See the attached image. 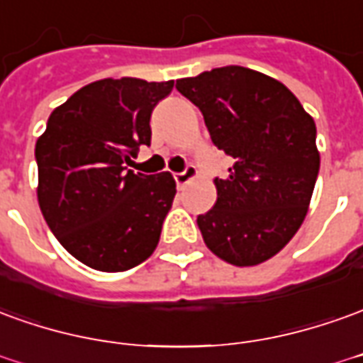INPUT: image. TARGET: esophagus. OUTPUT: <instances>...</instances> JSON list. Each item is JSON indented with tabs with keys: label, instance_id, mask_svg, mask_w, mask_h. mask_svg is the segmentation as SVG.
Wrapping results in <instances>:
<instances>
[{
	"label": "esophagus",
	"instance_id": "1",
	"mask_svg": "<svg viewBox=\"0 0 363 363\" xmlns=\"http://www.w3.org/2000/svg\"><path fill=\"white\" fill-rule=\"evenodd\" d=\"M196 174H199L196 167H194V164H186V167H184V171H181V173H174V182H177L179 186H184V184H186L189 181H192Z\"/></svg>",
	"mask_w": 363,
	"mask_h": 363
}]
</instances>
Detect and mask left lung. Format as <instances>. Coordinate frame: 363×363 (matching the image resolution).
Returning <instances> with one entry per match:
<instances>
[{
  "instance_id": "obj_1",
  "label": "left lung",
  "mask_w": 363,
  "mask_h": 363,
  "mask_svg": "<svg viewBox=\"0 0 363 363\" xmlns=\"http://www.w3.org/2000/svg\"><path fill=\"white\" fill-rule=\"evenodd\" d=\"M212 143L232 157L214 179L216 204L196 218L210 252L257 265L281 252L306 216L320 169L316 125L295 94L252 68L222 67L177 80Z\"/></svg>"
}]
</instances>
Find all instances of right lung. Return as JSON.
<instances>
[{"mask_svg": "<svg viewBox=\"0 0 363 363\" xmlns=\"http://www.w3.org/2000/svg\"><path fill=\"white\" fill-rule=\"evenodd\" d=\"M169 82L106 78L50 113L35 147L39 206L70 255L98 271H128L155 252L177 184L171 173L123 164L151 145V113Z\"/></svg>", "mask_w": 363, "mask_h": 363, "instance_id": "right-lung-1", "label": "right lung"}]
</instances>
